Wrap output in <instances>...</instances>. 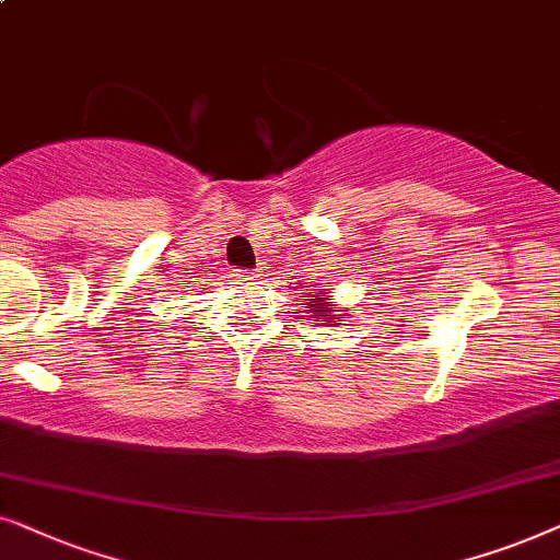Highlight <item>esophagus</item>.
Here are the masks:
<instances>
[{
  "label": "esophagus",
  "instance_id": "esophagus-1",
  "mask_svg": "<svg viewBox=\"0 0 560 560\" xmlns=\"http://www.w3.org/2000/svg\"><path fill=\"white\" fill-rule=\"evenodd\" d=\"M235 279H237V281H256V279H258V273L248 271V268H237V271H235Z\"/></svg>",
  "mask_w": 560,
  "mask_h": 560
}]
</instances>
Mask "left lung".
Listing matches in <instances>:
<instances>
[{"instance_id":"8db88e82","label":"left lung","mask_w":560,"mask_h":560,"mask_svg":"<svg viewBox=\"0 0 560 560\" xmlns=\"http://www.w3.org/2000/svg\"><path fill=\"white\" fill-rule=\"evenodd\" d=\"M312 294H315V292H312ZM327 294H330V292L315 294V300H310V310L307 312H312V317H315L317 323H323V325H327V323L340 325V315H338L340 310H335L332 304L327 302Z\"/></svg>"}]
</instances>
